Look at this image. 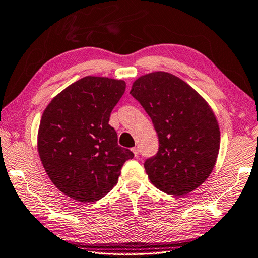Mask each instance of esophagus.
Returning a JSON list of instances; mask_svg holds the SVG:
<instances>
[{"label":"esophagus","instance_id":"obj_1","mask_svg":"<svg viewBox=\"0 0 258 258\" xmlns=\"http://www.w3.org/2000/svg\"><path fill=\"white\" fill-rule=\"evenodd\" d=\"M132 151H133V154H134V156H135V157H138V156H139V149H138L137 147L132 148Z\"/></svg>","mask_w":258,"mask_h":258}]
</instances>
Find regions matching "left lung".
Masks as SVG:
<instances>
[{
  "instance_id": "obj_1",
  "label": "left lung",
  "mask_w": 258,
  "mask_h": 258,
  "mask_svg": "<svg viewBox=\"0 0 258 258\" xmlns=\"http://www.w3.org/2000/svg\"><path fill=\"white\" fill-rule=\"evenodd\" d=\"M132 97L150 116L159 149L145 161L152 184L183 196L207 180L220 150V128L211 107L180 78L165 72L139 77Z\"/></svg>"
}]
</instances>
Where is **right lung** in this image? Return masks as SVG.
I'll use <instances>...</instances> for the list:
<instances>
[{
  "label": "right lung",
  "instance_id": "obj_1",
  "mask_svg": "<svg viewBox=\"0 0 258 258\" xmlns=\"http://www.w3.org/2000/svg\"><path fill=\"white\" fill-rule=\"evenodd\" d=\"M124 81L86 76L47 104L37 137L38 155L52 183L68 197L92 203L118 182L120 169L134 154L117 143L109 125L124 94Z\"/></svg>",
  "mask_w": 258,
  "mask_h": 258
}]
</instances>
